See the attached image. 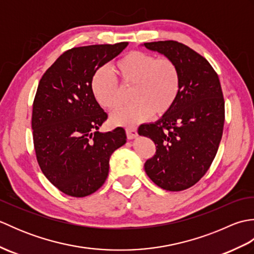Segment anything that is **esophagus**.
<instances>
[{
	"instance_id": "34e87169",
	"label": "esophagus",
	"mask_w": 254,
	"mask_h": 254,
	"mask_svg": "<svg viewBox=\"0 0 254 254\" xmlns=\"http://www.w3.org/2000/svg\"><path fill=\"white\" fill-rule=\"evenodd\" d=\"M126 132H127V136L128 139H133V138L137 137V130L135 127H127Z\"/></svg>"
}]
</instances>
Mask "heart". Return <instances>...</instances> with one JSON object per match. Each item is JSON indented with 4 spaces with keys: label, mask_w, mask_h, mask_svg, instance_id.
<instances>
[{
    "label": "heart",
    "mask_w": 254,
    "mask_h": 254,
    "mask_svg": "<svg viewBox=\"0 0 254 254\" xmlns=\"http://www.w3.org/2000/svg\"><path fill=\"white\" fill-rule=\"evenodd\" d=\"M112 68L117 78L107 69H99L91 78L90 87L96 101L108 110L122 106L124 94L121 85L132 87V104L110 117L115 126L131 127L147 120L153 113L165 116L176 105L181 89V74L172 59L131 51L119 59Z\"/></svg>",
    "instance_id": "b5f03b06"
}]
</instances>
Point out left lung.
I'll use <instances>...</instances> for the list:
<instances>
[{
	"mask_svg": "<svg viewBox=\"0 0 254 254\" xmlns=\"http://www.w3.org/2000/svg\"><path fill=\"white\" fill-rule=\"evenodd\" d=\"M144 46L172 59L181 74L174 108L157 122L138 127L139 135L156 145L145 171L164 190L182 191L199 181L216 156L225 122L222 86L206 59L188 46L174 40Z\"/></svg>",
	"mask_w": 254,
	"mask_h": 254,
	"instance_id": "1",
	"label": "left lung"
}]
</instances>
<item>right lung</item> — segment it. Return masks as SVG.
I'll return each mask as SVG.
<instances>
[{
	"mask_svg": "<svg viewBox=\"0 0 254 254\" xmlns=\"http://www.w3.org/2000/svg\"><path fill=\"white\" fill-rule=\"evenodd\" d=\"M127 45L72 48L38 85L31 117L37 161L47 179L69 196L84 197L98 190L109 174L111 154L127 143L123 127L98 131L108 115L90 85L97 69Z\"/></svg>",
	"mask_w": 254,
	"mask_h": 254,
	"instance_id": "add662e5",
	"label": "right lung"
}]
</instances>
